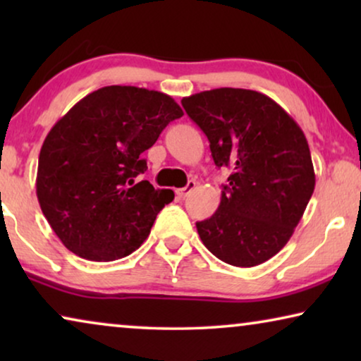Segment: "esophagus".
<instances>
[{"label": "esophagus", "instance_id": "1", "mask_svg": "<svg viewBox=\"0 0 361 361\" xmlns=\"http://www.w3.org/2000/svg\"><path fill=\"white\" fill-rule=\"evenodd\" d=\"M195 187H197V182H195V180H189V182H187V185L177 190L176 194H177V197H179V199H185V197L189 195L190 192L195 189Z\"/></svg>", "mask_w": 361, "mask_h": 361}]
</instances>
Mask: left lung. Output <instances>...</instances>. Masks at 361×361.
<instances>
[{
	"label": "left lung",
	"instance_id": "obj_1",
	"mask_svg": "<svg viewBox=\"0 0 361 361\" xmlns=\"http://www.w3.org/2000/svg\"><path fill=\"white\" fill-rule=\"evenodd\" d=\"M182 106L209 137L215 166L231 171L219 209L195 224L202 243L231 266L264 263L284 248L312 197L302 130L274 100L245 88L195 93Z\"/></svg>",
	"mask_w": 361,
	"mask_h": 361
}]
</instances>
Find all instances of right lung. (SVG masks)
Wrapping results in <instances>:
<instances>
[{"label": "right lung", "instance_id": "right-lung-1", "mask_svg": "<svg viewBox=\"0 0 361 361\" xmlns=\"http://www.w3.org/2000/svg\"><path fill=\"white\" fill-rule=\"evenodd\" d=\"M184 115L166 93L137 87L98 88L75 103L44 140L36 192L41 210L67 250L115 261L140 248L171 189L136 177L141 154Z\"/></svg>", "mask_w": 361, "mask_h": 361}]
</instances>
